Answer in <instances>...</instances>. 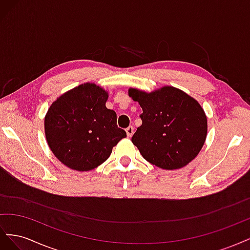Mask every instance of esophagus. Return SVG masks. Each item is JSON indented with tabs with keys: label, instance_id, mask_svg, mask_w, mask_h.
<instances>
[{
	"label": "esophagus",
	"instance_id": "34e87169",
	"mask_svg": "<svg viewBox=\"0 0 250 250\" xmlns=\"http://www.w3.org/2000/svg\"><path fill=\"white\" fill-rule=\"evenodd\" d=\"M133 131H134V128L132 126H129L126 128V133H127V137L128 138H131L132 134H133Z\"/></svg>",
	"mask_w": 250,
	"mask_h": 250
}]
</instances>
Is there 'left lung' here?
<instances>
[{"instance_id": "left-lung-1", "label": "left lung", "mask_w": 250, "mask_h": 250, "mask_svg": "<svg viewBox=\"0 0 250 250\" xmlns=\"http://www.w3.org/2000/svg\"><path fill=\"white\" fill-rule=\"evenodd\" d=\"M128 95L143 109L142 125L131 142L147 162L176 170L198 155L207 139L208 119L197 100L169 85L151 93L129 88Z\"/></svg>"}]
</instances>
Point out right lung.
I'll use <instances>...</instances> for the list:
<instances>
[{
    "mask_svg": "<svg viewBox=\"0 0 250 250\" xmlns=\"http://www.w3.org/2000/svg\"><path fill=\"white\" fill-rule=\"evenodd\" d=\"M108 93L95 83L74 87L51 104L44 117L48 145L67 168L85 172L109 157L126 132L117 125V113L105 104Z\"/></svg>",
    "mask_w": 250,
    "mask_h": 250,
    "instance_id": "obj_1",
    "label": "right lung"
}]
</instances>
